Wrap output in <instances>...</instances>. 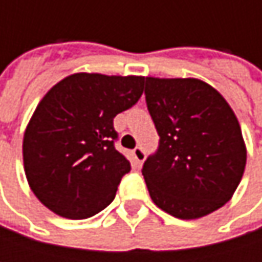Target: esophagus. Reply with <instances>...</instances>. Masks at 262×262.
I'll return each mask as SVG.
<instances>
[{
	"mask_svg": "<svg viewBox=\"0 0 262 262\" xmlns=\"http://www.w3.org/2000/svg\"><path fill=\"white\" fill-rule=\"evenodd\" d=\"M133 156H135L138 165H142V162H144V159H145V153H144V150H142L141 147H136V148L133 150Z\"/></svg>",
	"mask_w": 262,
	"mask_h": 262,
	"instance_id": "1",
	"label": "esophagus"
}]
</instances>
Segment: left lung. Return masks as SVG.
Instances as JSON below:
<instances>
[{
    "instance_id": "left-lung-1",
    "label": "left lung",
    "mask_w": 262,
    "mask_h": 262,
    "mask_svg": "<svg viewBox=\"0 0 262 262\" xmlns=\"http://www.w3.org/2000/svg\"><path fill=\"white\" fill-rule=\"evenodd\" d=\"M145 101L159 147L142 167L151 200L182 220L205 217L234 195L246 145L234 111L199 79L145 77Z\"/></svg>"
}]
</instances>
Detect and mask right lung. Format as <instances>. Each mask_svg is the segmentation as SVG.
<instances>
[{"label":"right lung","mask_w":262,"mask_h":262,"mask_svg":"<svg viewBox=\"0 0 262 262\" xmlns=\"http://www.w3.org/2000/svg\"><path fill=\"white\" fill-rule=\"evenodd\" d=\"M144 77L77 73L37 104L23 142L34 195L54 214L88 219L114 199L130 162L115 148L114 118L141 98Z\"/></svg>","instance_id":"obj_1"}]
</instances>
